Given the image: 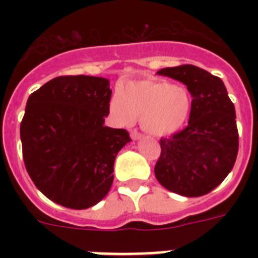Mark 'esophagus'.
<instances>
[{
  "instance_id": "esophagus-1",
  "label": "esophagus",
  "mask_w": 258,
  "mask_h": 258,
  "mask_svg": "<svg viewBox=\"0 0 258 258\" xmlns=\"http://www.w3.org/2000/svg\"><path fill=\"white\" fill-rule=\"evenodd\" d=\"M131 137H132V140L137 141V140H141V138H142V134H141L140 132L132 131V132H131Z\"/></svg>"
}]
</instances>
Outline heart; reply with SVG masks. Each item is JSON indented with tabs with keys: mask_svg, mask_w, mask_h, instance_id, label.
<instances>
[{
	"mask_svg": "<svg viewBox=\"0 0 258 258\" xmlns=\"http://www.w3.org/2000/svg\"><path fill=\"white\" fill-rule=\"evenodd\" d=\"M190 107L191 98L186 89L154 77L125 84L109 102L111 112L117 120L132 124L140 117L143 129L154 136L178 131Z\"/></svg>",
	"mask_w": 258,
	"mask_h": 258,
	"instance_id": "1",
	"label": "heart"
}]
</instances>
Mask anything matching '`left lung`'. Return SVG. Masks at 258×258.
I'll list each match as a JSON object with an SVG mask.
<instances>
[{"mask_svg":"<svg viewBox=\"0 0 258 258\" xmlns=\"http://www.w3.org/2000/svg\"><path fill=\"white\" fill-rule=\"evenodd\" d=\"M187 86L192 101L188 125L161 138L155 175L163 187L197 198L216 188L235 164L239 149L235 107L222 80L192 64L157 71Z\"/></svg>","mask_w":258,"mask_h":258,"instance_id":"8db88e82","label":"left lung"}]
</instances>
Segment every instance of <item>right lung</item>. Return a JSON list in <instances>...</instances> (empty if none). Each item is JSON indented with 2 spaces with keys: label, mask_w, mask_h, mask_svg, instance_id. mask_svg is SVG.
<instances>
[{
  "label": "right lung",
  "mask_w": 258,
  "mask_h": 258,
  "mask_svg": "<svg viewBox=\"0 0 258 258\" xmlns=\"http://www.w3.org/2000/svg\"><path fill=\"white\" fill-rule=\"evenodd\" d=\"M112 90L94 76H59L32 93L20 122L23 160L36 187L71 209L101 202L112 186L116 155L131 142L104 126Z\"/></svg>",
  "instance_id": "1"
}]
</instances>
